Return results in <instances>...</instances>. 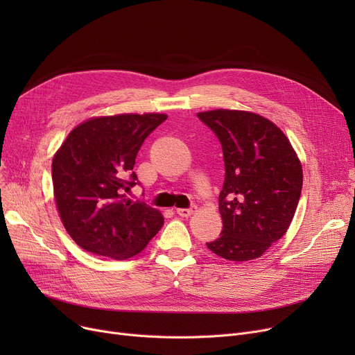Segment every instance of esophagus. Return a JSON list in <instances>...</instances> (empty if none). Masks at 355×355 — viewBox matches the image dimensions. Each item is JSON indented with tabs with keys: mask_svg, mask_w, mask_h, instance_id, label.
Masks as SVG:
<instances>
[{
	"mask_svg": "<svg viewBox=\"0 0 355 355\" xmlns=\"http://www.w3.org/2000/svg\"><path fill=\"white\" fill-rule=\"evenodd\" d=\"M196 207H190V209H177V214L181 217H189L194 213Z\"/></svg>",
	"mask_w": 355,
	"mask_h": 355,
	"instance_id": "obj_1",
	"label": "esophagus"
}]
</instances>
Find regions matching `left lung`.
<instances>
[{
  "mask_svg": "<svg viewBox=\"0 0 355 355\" xmlns=\"http://www.w3.org/2000/svg\"><path fill=\"white\" fill-rule=\"evenodd\" d=\"M197 116L218 138L226 170L218 196L223 230L207 248L233 262L256 259L291 225L301 198V162L282 130L263 116L229 109Z\"/></svg>",
  "mask_w": 355,
  "mask_h": 355,
  "instance_id": "1",
  "label": "left lung"
}]
</instances>
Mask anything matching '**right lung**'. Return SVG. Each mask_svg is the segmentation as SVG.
I'll use <instances>...</instances> for the list:
<instances>
[{"instance_id":"right-lung-1","label":"right lung","mask_w":355,"mask_h":355,"mask_svg":"<svg viewBox=\"0 0 355 355\" xmlns=\"http://www.w3.org/2000/svg\"><path fill=\"white\" fill-rule=\"evenodd\" d=\"M165 119L162 114L93 118L74 128L54 155L55 204L67 233L86 252L129 259L162 227L158 210L125 193L139 184L134 165L141 145Z\"/></svg>"}]
</instances>
